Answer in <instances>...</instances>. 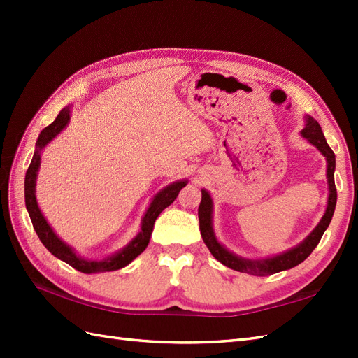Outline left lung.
Here are the masks:
<instances>
[{
  "instance_id": "8db88e82",
  "label": "left lung",
  "mask_w": 358,
  "mask_h": 358,
  "mask_svg": "<svg viewBox=\"0 0 358 358\" xmlns=\"http://www.w3.org/2000/svg\"><path fill=\"white\" fill-rule=\"evenodd\" d=\"M300 135L313 144V146H315L318 152H320V154L326 158V178H328L329 194H328V204H326V210L322 220L314 227V231L296 246L287 249L281 254L266 257V258H258V260L245 258L231 252V250L226 246H223L217 238V235L214 232V223H212L214 201H212V196L206 189H201V203L199 208V222H200L201 237H203L204 245H206L208 249L210 250V254L214 255L220 263L227 266V268L238 272H246V273H250V275H258V277L272 275V273L295 268L296 264L305 262L310 255V252L317 248L318 241H320V238L323 237L324 231L328 229L334 215V210H336V204H337V189H336V181H334L336 155H334L332 149L328 146V143H326L320 124H318L310 115L305 117V127L300 131Z\"/></svg>"
}]
</instances>
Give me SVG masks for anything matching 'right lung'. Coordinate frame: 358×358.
Listing matches in <instances>:
<instances>
[{"instance_id":"right-lung-1","label":"right lung","mask_w":358,"mask_h":358,"mask_svg":"<svg viewBox=\"0 0 358 358\" xmlns=\"http://www.w3.org/2000/svg\"><path fill=\"white\" fill-rule=\"evenodd\" d=\"M71 113H72V106H66V108L59 110L55 121H53V123L49 124L48 127H44L41 134L38 135L32 162H30V166L26 172V180H24L26 209L29 212L30 220H32L34 229L38 235V238L41 240L45 249H48L52 255H55L57 258H59V260L71 264L73 269L85 273L117 271V269L124 268V266H127L132 260H135V258L148 248L152 231H154L155 220L167 206H169V204L173 203L175 199H177L178 192L187 185V180L173 181V183L167 185L166 187L162 189V191L154 195L149 208L146 209V212H144V215L141 218L140 232L136 234L123 249H120L118 252L104 257L101 260H92V258H85L78 255L72 246H69L66 241L59 238L55 234V231L52 229V226L48 223V220H45V217L43 215L40 206H38L36 194H35L43 150L53 138H55V136H58L64 131L67 124H69Z\"/></svg>"}]
</instances>
